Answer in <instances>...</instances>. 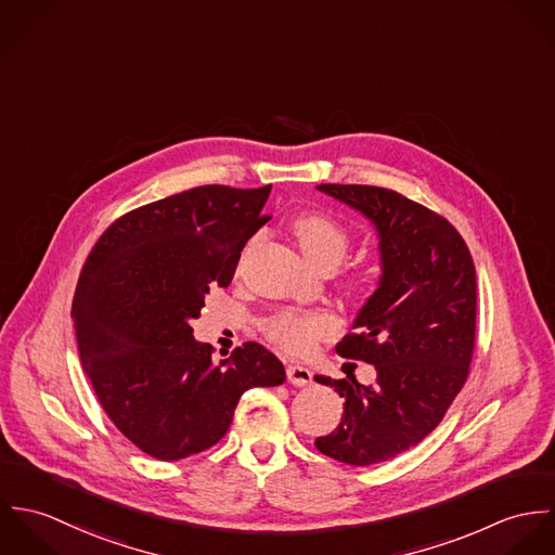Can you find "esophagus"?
Listing matches in <instances>:
<instances>
[{"label":"esophagus","instance_id":"obj_1","mask_svg":"<svg viewBox=\"0 0 555 555\" xmlns=\"http://www.w3.org/2000/svg\"><path fill=\"white\" fill-rule=\"evenodd\" d=\"M286 376H288V383L295 385V387H308L312 385V372L304 365H288L286 367Z\"/></svg>","mask_w":555,"mask_h":555}]
</instances>
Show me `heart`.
Segmentation results:
<instances>
[{
	"label": "heart",
	"instance_id": "b5f03b06",
	"mask_svg": "<svg viewBox=\"0 0 555 555\" xmlns=\"http://www.w3.org/2000/svg\"><path fill=\"white\" fill-rule=\"evenodd\" d=\"M293 235L306 258L317 267H335L348 251V233L326 214H306L293 222ZM264 331L280 348L306 354L335 331V318L326 312L282 310L264 322Z\"/></svg>",
	"mask_w": 555,
	"mask_h": 555
}]
</instances>
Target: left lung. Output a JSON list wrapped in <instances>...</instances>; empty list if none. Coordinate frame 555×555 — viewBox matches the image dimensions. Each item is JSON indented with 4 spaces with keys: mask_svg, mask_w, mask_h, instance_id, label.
Returning <instances> with one entry per match:
<instances>
[{
    "mask_svg": "<svg viewBox=\"0 0 555 555\" xmlns=\"http://www.w3.org/2000/svg\"><path fill=\"white\" fill-rule=\"evenodd\" d=\"M367 218L378 237L380 278L337 354L372 363L374 385L314 376L344 397L320 453L372 466L416 447L462 391L475 350L476 273L462 235L438 214L374 185H317Z\"/></svg>",
    "mask_w": 555,
    "mask_h": 555,
    "instance_id": "obj_1",
    "label": "left lung"
}]
</instances>
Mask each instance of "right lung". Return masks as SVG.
Instances as JSON below:
<instances>
[{
	"instance_id": "right-lung-1",
	"label": "right lung",
	"mask_w": 555,
	"mask_h": 555,
	"mask_svg": "<svg viewBox=\"0 0 555 555\" xmlns=\"http://www.w3.org/2000/svg\"><path fill=\"white\" fill-rule=\"evenodd\" d=\"M271 185H201L139 207L93 245L73 318L82 370L115 427L147 455L175 462L229 431L238 397L286 380L256 341L214 363L196 341L209 284L229 286L264 222Z\"/></svg>"
}]
</instances>
